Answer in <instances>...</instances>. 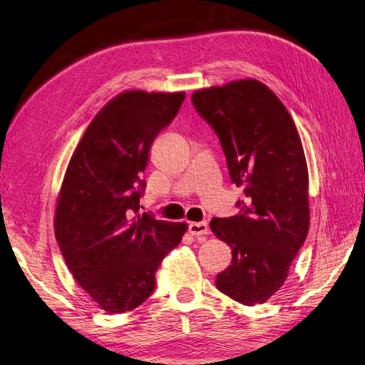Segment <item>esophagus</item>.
Masks as SVG:
<instances>
[{
	"mask_svg": "<svg viewBox=\"0 0 365 365\" xmlns=\"http://www.w3.org/2000/svg\"><path fill=\"white\" fill-rule=\"evenodd\" d=\"M190 232L194 237H202L205 235H208L210 228L207 222H191L190 223Z\"/></svg>",
	"mask_w": 365,
	"mask_h": 365,
	"instance_id": "obj_1",
	"label": "esophagus"
}]
</instances>
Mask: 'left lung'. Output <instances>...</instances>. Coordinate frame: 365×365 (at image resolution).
I'll return each instance as SVG.
<instances>
[{"mask_svg": "<svg viewBox=\"0 0 365 365\" xmlns=\"http://www.w3.org/2000/svg\"><path fill=\"white\" fill-rule=\"evenodd\" d=\"M191 100L220 140L231 182L247 195L236 216L210 222L232 250L216 285L244 305L264 304L284 285L310 227L301 137L284 103L257 80L195 91Z\"/></svg>", "mask_w": 365, "mask_h": 365, "instance_id": "left-lung-1", "label": "left lung"}]
</instances>
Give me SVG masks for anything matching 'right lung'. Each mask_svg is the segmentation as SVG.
Returning <instances> with one entry per match:
<instances>
[{
    "label": "right lung",
    "mask_w": 365,
    "mask_h": 365,
    "mask_svg": "<svg viewBox=\"0 0 365 365\" xmlns=\"http://www.w3.org/2000/svg\"><path fill=\"white\" fill-rule=\"evenodd\" d=\"M185 92L126 91L93 117L73 151L55 210V237L73 279L103 310L143 304L186 223L140 214L149 148Z\"/></svg>",
    "instance_id": "1"
}]
</instances>
